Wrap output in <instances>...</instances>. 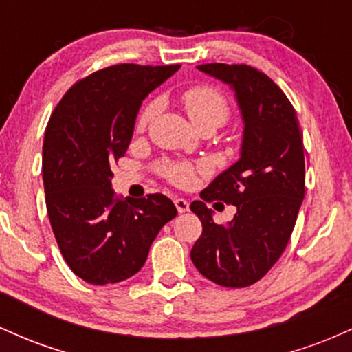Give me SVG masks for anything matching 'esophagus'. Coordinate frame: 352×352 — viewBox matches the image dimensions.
Returning <instances> with one entry per match:
<instances>
[{
  "mask_svg": "<svg viewBox=\"0 0 352 352\" xmlns=\"http://www.w3.org/2000/svg\"><path fill=\"white\" fill-rule=\"evenodd\" d=\"M173 204H175V207H177V210H179V213L188 212V201L185 199H175V200H173Z\"/></svg>",
  "mask_w": 352,
  "mask_h": 352,
  "instance_id": "esophagus-1",
  "label": "esophagus"
}]
</instances>
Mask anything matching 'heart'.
Returning a JSON list of instances; mask_svg holds the SVG:
<instances>
[{"mask_svg":"<svg viewBox=\"0 0 352 352\" xmlns=\"http://www.w3.org/2000/svg\"><path fill=\"white\" fill-rule=\"evenodd\" d=\"M187 116L197 129L220 127L230 117V106L227 99L217 89L207 86H197L188 89L182 96ZM153 107H147L140 116V127L151 120ZM167 179L177 185H188L193 180V167L188 164H167L164 167Z\"/></svg>","mask_w":352,"mask_h":352,"instance_id":"heart-1","label":"heart"}]
</instances>
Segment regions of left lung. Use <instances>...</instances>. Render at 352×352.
Instances as JSON below:
<instances>
[{
    "label": "left lung",
    "mask_w": 352,
    "mask_h": 352,
    "mask_svg": "<svg viewBox=\"0 0 352 352\" xmlns=\"http://www.w3.org/2000/svg\"><path fill=\"white\" fill-rule=\"evenodd\" d=\"M235 94L243 120L240 159L215 177L200 197L237 207L228 226H217L204 201L190 210L201 236L190 258L217 285L245 288L272 270L288 245L305 199V148L296 112L285 92L263 72L238 64H201Z\"/></svg>",
    "instance_id": "left-lung-1"
}]
</instances>
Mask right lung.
<instances>
[{
	"label": "right lung",
	"mask_w": 352,
	"mask_h": 352,
	"mask_svg": "<svg viewBox=\"0 0 352 352\" xmlns=\"http://www.w3.org/2000/svg\"><path fill=\"white\" fill-rule=\"evenodd\" d=\"M180 69L117 64L79 80L47 124L43 182L52 232L69 268L91 285L134 276L177 215L162 193L116 199L111 165L131 144L142 100Z\"/></svg>",
	"instance_id": "1"
}]
</instances>
